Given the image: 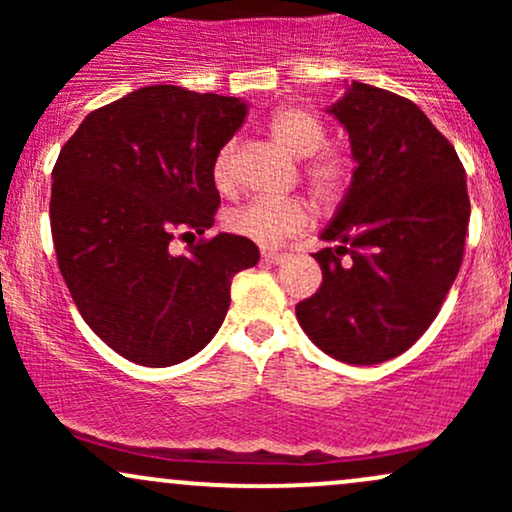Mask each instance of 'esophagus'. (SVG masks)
<instances>
[{
    "label": "esophagus",
    "mask_w": 512,
    "mask_h": 512,
    "mask_svg": "<svg viewBox=\"0 0 512 512\" xmlns=\"http://www.w3.org/2000/svg\"><path fill=\"white\" fill-rule=\"evenodd\" d=\"M262 257H264V262H272V264H281V262H286V252H274V250H262Z\"/></svg>",
    "instance_id": "obj_1"
}]
</instances>
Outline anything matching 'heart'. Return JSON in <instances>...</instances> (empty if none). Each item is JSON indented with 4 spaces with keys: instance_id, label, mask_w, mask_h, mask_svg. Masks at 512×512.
Returning <instances> with one entry per match:
<instances>
[{
    "instance_id": "1",
    "label": "heart",
    "mask_w": 512,
    "mask_h": 512,
    "mask_svg": "<svg viewBox=\"0 0 512 512\" xmlns=\"http://www.w3.org/2000/svg\"><path fill=\"white\" fill-rule=\"evenodd\" d=\"M269 137L274 139L286 154L296 158H310L305 175L313 185L315 195L330 199L339 192L346 180V161L337 154H317L325 144V127L320 125L315 115L308 110L286 105V108L274 110L267 122ZM233 144H226L216 154L214 161V185L221 192L233 190L236 182V170H233ZM228 228L238 236L262 245V248H276L286 238L301 233L310 223V207L298 197L289 199H255V202L243 204V207L228 214Z\"/></svg>"
}]
</instances>
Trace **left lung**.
I'll return each mask as SVG.
<instances>
[{"instance_id": "left-lung-1", "label": "left lung", "mask_w": 512, "mask_h": 512, "mask_svg": "<svg viewBox=\"0 0 512 512\" xmlns=\"http://www.w3.org/2000/svg\"><path fill=\"white\" fill-rule=\"evenodd\" d=\"M356 168L320 233L322 284L296 305L317 349L351 366L407 351L436 320L462 264L469 223L464 168L424 110L361 81L327 108ZM350 255V262L341 257Z\"/></svg>"}]
</instances>
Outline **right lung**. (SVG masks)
Listing matches in <instances>:
<instances>
[{"mask_svg": "<svg viewBox=\"0 0 512 512\" xmlns=\"http://www.w3.org/2000/svg\"><path fill=\"white\" fill-rule=\"evenodd\" d=\"M245 115L240 98L144 86L88 113L62 146L50 197L60 272L86 325L127 361L195 356L228 313L233 276L260 260L231 233L170 250L178 231L214 226L211 170Z\"/></svg>", "mask_w": 512, "mask_h": 512, "instance_id": "add662e5", "label": "right lung"}]
</instances>
